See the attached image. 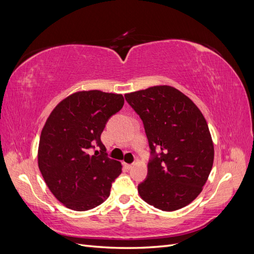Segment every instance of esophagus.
I'll return each mask as SVG.
<instances>
[{
	"instance_id": "obj_1",
	"label": "esophagus",
	"mask_w": 254,
	"mask_h": 254,
	"mask_svg": "<svg viewBox=\"0 0 254 254\" xmlns=\"http://www.w3.org/2000/svg\"><path fill=\"white\" fill-rule=\"evenodd\" d=\"M132 165H133V164H128V163H125V167L127 168V170H130V168L132 167Z\"/></svg>"
}]
</instances>
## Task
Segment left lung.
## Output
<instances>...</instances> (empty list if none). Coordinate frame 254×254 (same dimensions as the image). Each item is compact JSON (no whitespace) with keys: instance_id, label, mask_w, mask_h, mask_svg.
Here are the masks:
<instances>
[{"instance_id":"8db88e82","label":"left lung","mask_w":254,"mask_h":254,"mask_svg":"<svg viewBox=\"0 0 254 254\" xmlns=\"http://www.w3.org/2000/svg\"><path fill=\"white\" fill-rule=\"evenodd\" d=\"M141 118L150 160L137 191L145 202L162 211H176L201 193L211 173L214 146L206 121L182 92L156 86L125 94Z\"/></svg>"}]
</instances>
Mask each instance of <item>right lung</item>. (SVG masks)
I'll use <instances>...</instances> for the list:
<instances>
[{"instance_id": "obj_1", "label": "right lung", "mask_w": 254, "mask_h": 254, "mask_svg": "<svg viewBox=\"0 0 254 254\" xmlns=\"http://www.w3.org/2000/svg\"><path fill=\"white\" fill-rule=\"evenodd\" d=\"M123 106L122 94L80 91L61 101L45 122L38 166L53 195L68 209L88 211L109 197L122 164L107 156L101 134Z\"/></svg>"}]
</instances>
